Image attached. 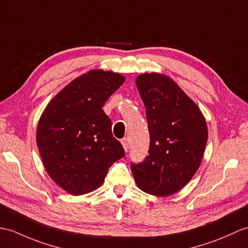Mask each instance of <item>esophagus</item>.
<instances>
[{"mask_svg": "<svg viewBox=\"0 0 248 248\" xmlns=\"http://www.w3.org/2000/svg\"><path fill=\"white\" fill-rule=\"evenodd\" d=\"M122 143H123V147L125 151L129 150L130 148V142H129V138L128 137H124L122 140Z\"/></svg>", "mask_w": 248, "mask_h": 248, "instance_id": "1", "label": "esophagus"}]
</instances>
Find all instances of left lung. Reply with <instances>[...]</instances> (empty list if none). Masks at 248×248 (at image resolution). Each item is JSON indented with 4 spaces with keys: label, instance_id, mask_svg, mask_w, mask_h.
I'll list each match as a JSON object with an SVG mask.
<instances>
[{
    "label": "left lung",
    "instance_id": "1",
    "mask_svg": "<svg viewBox=\"0 0 248 248\" xmlns=\"http://www.w3.org/2000/svg\"><path fill=\"white\" fill-rule=\"evenodd\" d=\"M136 85L146 107L150 146L148 156L132 163L131 170L142 191L167 197L181 190L199 169L208 138L206 120L165 75H140Z\"/></svg>",
    "mask_w": 248,
    "mask_h": 248
}]
</instances>
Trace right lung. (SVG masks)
Returning a JSON list of instances; mask_svg holds the SVG:
<instances>
[{
  "label": "right lung",
  "instance_id": "add662e5",
  "mask_svg": "<svg viewBox=\"0 0 248 248\" xmlns=\"http://www.w3.org/2000/svg\"><path fill=\"white\" fill-rule=\"evenodd\" d=\"M123 75L94 70L76 78L45 108L37 145L49 176L68 193L94 191L124 156L102 107L124 82Z\"/></svg>",
  "mask_w": 248,
  "mask_h": 248
}]
</instances>
